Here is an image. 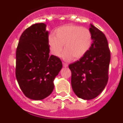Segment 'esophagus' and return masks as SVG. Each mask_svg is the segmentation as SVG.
Segmentation results:
<instances>
[{
	"mask_svg": "<svg viewBox=\"0 0 123 123\" xmlns=\"http://www.w3.org/2000/svg\"><path fill=\"white\" fill-rule=\"evenodd\" d=\"M68 64L66 63L65 62H63V67H68Z\"/></svg>",
	"mask_w": 123,
	"mask_h": 123,
	"instance_id": "esophagus-1",
	"label": "esophagus"
}]
</instances>
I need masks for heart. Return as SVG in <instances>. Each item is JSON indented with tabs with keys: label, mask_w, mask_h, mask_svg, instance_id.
Here are the masks:
<instances>
[{
	"label": "heart",
	"mask_w": 123,
	"mask_h": 123,
	"mask_svg": "<svg viewBox=\"0 0 123 123\" xmlns=\"http://www.w3.org/2000/svg\"><path fill=\"white\" fill-rule=\"evenodd\" d=\"M92 36L89 29L74 25H65L55 30V35L49 36L48 43L51 53L59 56L65 50L63 57L66 60H79L91 48Z\"/></svg>",
	"instance_id": "b5f03b06"
}]
</instances>
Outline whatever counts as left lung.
<instances>
[{
	"label": "left lung",
	"mask_w": 123,
	"mask_h": 123,
	"mask_svg": "<svg viewBox=\"0 0 123 123\" xmlns=\"http://www.w3.org/2000/svg\"><path fill=\"white\" fill-rule=\"evenodd\" d=\"M89 30L93 40L91 48L82 58L69 65L73 90L84 100L95 98L104 89L110 62V50L105 34L92 25Z\"/></svg>",
	"instance_id": "1"
}]
</instances>
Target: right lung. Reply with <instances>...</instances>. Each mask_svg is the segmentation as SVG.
I'll return each instance as SVG.
<instances>
[{
  "mask_svg": "<svg viewBox=\"0 0 123 123\" xmlns=\"http://www.w3.org/2000/svg\"><path fill=\"white\" fill-rule=\"evenodd\" d=\"M46 25L36 23L25 29L16 52L15 74L26 97L36 100L46 98L54 88V80L62 68L58 57L50 55Z\"/></svg>",
  "mask_w": 123,
  "mask_h": 123,
  "instance_id": "right-lung-1",
  "label": "right lung"
}]
</instances>
